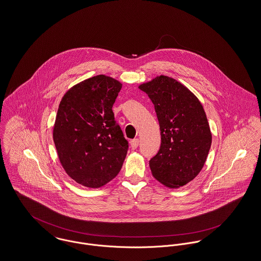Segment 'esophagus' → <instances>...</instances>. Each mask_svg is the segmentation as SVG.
Wrapping results in <instances>:
<instances>
[{
  "instance_id": "esophagus-1",
  "label": "esophagus",
  "mask_w": 261,
  "mask_h": 261,
  "mask_svg": "<svg viewBox=\"0 0 261 261\" xmlns=\"http://www.w3.org/2000/svg\"><path fill=\"white\" fill-rule=\"evenodd\" d=\"M130 145H131L132 149H136L139 145V139H133V140L130 141Z\"/></svg>"
}]
</instances>
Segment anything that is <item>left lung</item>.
Wrapping results in <instances>:
<instances>
[{
  "mask_svg": "<svg viewBox=\"0 0 261 261\" xmlns=\"http://www.w3.org/2000/svg\"><path fill=\"white\" fill-rule=\"evenodd\" d=\"M155 106L161 146L149 161L153 177L176 189L201 172L212 145L205 112L197 96L179 81L160 75L139 85Z\"/></svg>",
  "mask_w": 261,
  "mask_h": 261,
  "instance_id": "8db88e82",
  "label": "left lung"
}]
</instances>
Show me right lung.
<instances>
[{
  "label": "right lung",
  "instance_id": "add662e5",
  "mask_svg": "<svg viewBox=\"0 0 261 261\" xmlns=\"http://www.w3.org/2000/svg\"><path fill=\"white\" fill-rule=\"evenodd\" d=\"M118 81L99 74L71 87L60 101L54 142L66 174L87 188H100L120 172L128 151L112 106Z\"/></svg>",
  "mask_w": 261,
  "mask_h": 261
}]
</instances>
